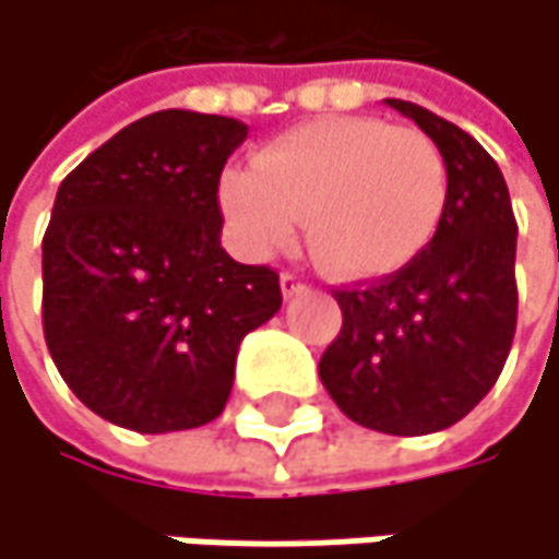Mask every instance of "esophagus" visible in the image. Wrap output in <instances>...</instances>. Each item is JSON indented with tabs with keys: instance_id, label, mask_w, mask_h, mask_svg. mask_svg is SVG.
<instances>
[{
	"instance_id": "1",
	"label": "esophagus",
	"mask_w": 559,
	"mask_h": 559,
	"mask_svg": "<svg viewBox=\"0 0 559 559\" xmlns=\"http://www.w3.org/2000/svg\"><path fill=\"white\" fill-rule=\"evenodd\" d=\"M298 292H305L301 274H295V271H282V295H285V298H295Z\"/></svg>"
}]
</instances>
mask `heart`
Returning a JSON list of instances; mask_svg holds the SVG:
<instances>
[{"instance_id":"b5f03b06","label":"heart","mask_w":559,"mask_h":559,"mask_svg":"<svg viewBox=\"0 0 559 559\" xmlns=\"http://www.w3.org/2000/svg\"><path fill=\"white\" fill-rule=\"evenodd\" d=\"M231 238L254 258L282 248L305 212L314 258L354 282L386 277L436 238L449 202L442 150L413 127L324 117L258 150L218 182Z\"/></svg>"}]
</instances>
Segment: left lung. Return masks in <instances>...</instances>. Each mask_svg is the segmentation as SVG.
Listing matches in <instances>:
<instances>
[{
    "instance_id": "8db88e82",
    "label": "left lung",
    "mask_w": 559,
    "mask_h": 559,
    "mask_svg": "<svg viewBox=\"0 0 559 559\" xmlns=\"http://www.w3.org/2000/svg\"><path fill=\"white\" fill-rule=\"evenodd\" d=\"M449 166V202L429 248L370 285L337 288V341L321 383L347 419L386 436H429L465 419L495 386L518 328V222L488 150L439 114L386 97Z\"/></svg>"
}]
</instances>
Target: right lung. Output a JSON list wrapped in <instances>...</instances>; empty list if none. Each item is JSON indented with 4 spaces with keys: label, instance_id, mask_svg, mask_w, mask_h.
<instances>
[{
    "label": "right lung",
    "instance_id": "add662e5",
    "mask_svg": "<svg viewBox=\"0 0 559 559\" xmlns=\"http://www.w3.org/2000/svg\"><path fill=\"white\" fill-rule=\"evenodd\" d=\"M248 127L156 110L78 163L41 241V328L71 393L159 436L212 423L238 344L282 308L277 271L222 248L218 176Z\"/></svg>",
    "mask_w": 559,
    "mask_h": 559
}]
</instances>
